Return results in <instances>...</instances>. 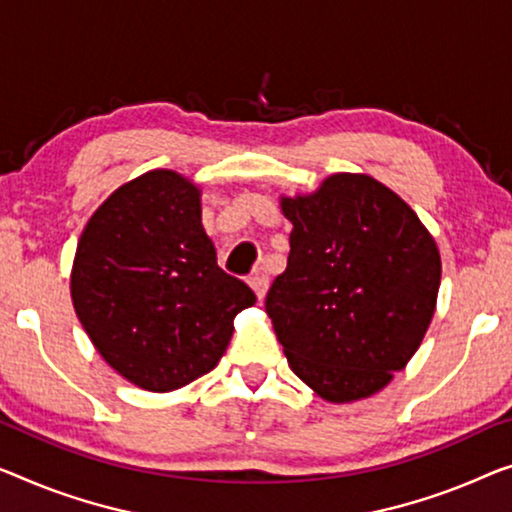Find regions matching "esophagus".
Instances as JSON below:
<instances>
[{"label":"esophagus","instance_id":"34e87169","mask_svg":"<svg viewBox=\"0 0 512 512\" xmlns=\"http://www.w3.org/2000/svg\"><path fill=\"white\" fill-rule=\"evenodd\" d=\"M250 287L255 289V294H257V299L262 301L264 296H266V289H269V276H266V273H253V276H250Z\"/></svg>","mask_w":512,"mask_h":512}]
</instances>
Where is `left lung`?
<instances>
[{
  "mask_svg": "<svg viewBox=\"0 0 512 512\" xmlns=\"http://www.w3.org/2000/svg\"><path fill=\"white\" fill-rule=\"evenodd\" d=\"M280 204L292 250L266 312L287 361L324 400L368 398L407 365L432 322L437 243L407 202L365 174H333L317 193Z\"/></svg>",
  "mask_w": 512,
  "mask_h": 512,
  "instance_id": "1",
  "label": "left lung"
}]
</instances>
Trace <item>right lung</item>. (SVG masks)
<instances>
[{"mask_svg": "<svg viewBox=\"0 0 512 512\" xmlns=\"http://www.w3.org/2000/svg\"><path fill=\"white\" fill-rule=\"evenodd\" d=\"M71 296L98 354L156 393L216 368L234 317L257 301L218 266L200 190L172 170L124 183L96 209L75 250Z\"/></svg>", "mask_w": 512, "mask_h": 512, "instance_id": "obj_1", "label": "right lung"}]
</instances>
